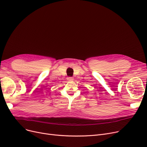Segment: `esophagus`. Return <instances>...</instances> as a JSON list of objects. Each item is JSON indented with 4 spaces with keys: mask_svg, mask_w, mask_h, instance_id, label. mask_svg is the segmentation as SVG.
<instances>
[{
    "mask_svg": "<svg viewBox=\"0 0 147 147\" xmlns=\"http://www.w3.org/2000/svg\"><path fill=\"white\" fill-rule=\"evenodd\" d=\"M73 78H72V77H68L67 78V80H68V81H73Z\"/></svg>",
    "mask_w": 147,
    "mask_h": 147,
    "instance_id": "esophagus-1",
    "label": "esophagus"
}]
</instances>
